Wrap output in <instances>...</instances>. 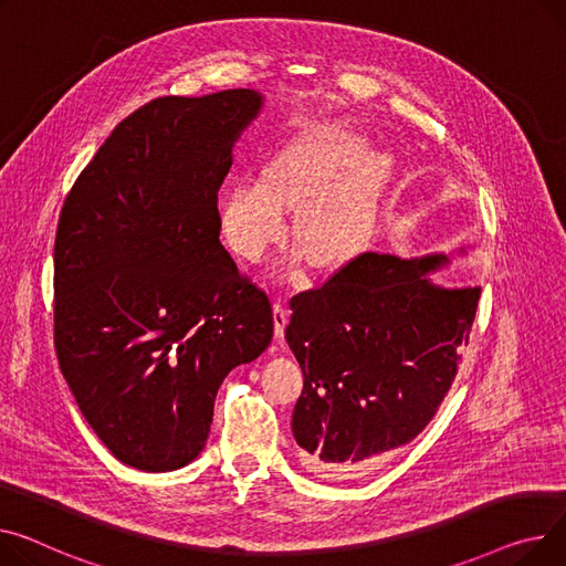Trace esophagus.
Listing matches in <instances>:
<instances>
[{
	"instance_id": "esophagus-1",
	"label": "esophagus",
	"mask_w": 566,
	"mask_h": 566,
	"mask_svg": "<svg viewBox=\"0 0 566 566\" xmlns=\"http://www.w3.org/2000/svg\"><path fill=\"white\" fill-rule=\"evenodd\" d=\"M273 321H275V336L282 338L284 336V327L289 323V312H286V307H284V303H282L280 297L273 303Z\"/></svg>"
}]
</instances>
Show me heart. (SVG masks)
<instances>
[{
	"mask_svg": "<svg viewBox=\"0 0 566 566\" xmlns=\"http://www.w3.org/2000/svg\"><path fill=\"white\" fill-rule=\"evenodd\" d=\"M368 149V138L353 129H318L286 143L263 181L239 179L222 193L224 241L241 259L261 263L286 237V209L300 205L293 239L310 261L318 269L344 263L366 239L391 172L389 155Z\"/></svg>",
	"mask_w": 566,
	"mask_h": 566,
	"instance_id": "obj_1",
	"label": "heart"
}]
</instances>
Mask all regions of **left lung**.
<instances>
[{
	"instance_id": "left-lung-1",
	"label": "left lung",
	"mask_w": 566,
	"mask_h": 566,
	"mask_svg": "<svg viewBox=\"0 0 566 566\" xmlns=\"http://www.w3.org/2000/svg\"><path fill=\"white\" fill-rule=\"evenodd\" d=\"M448 263L441 252H366L323 286L291 297L286 344L305 375L291 428L297 458L314 475H359L432 421L480 300V286L430 280Z\"/></svg>"
}]
</instances>
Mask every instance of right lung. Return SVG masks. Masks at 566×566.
<instances>
[{
  "instance_id": "right-lung-1",
  "label": "right lung",
  "mask_w": 566,
  "mask_h": 566,
  "mask_svg": "<svg viewBox=\"0 0 566 566\" xmlns=\"http://www.w3.org/2000/svg\"><path fill=\"white\" fill-rule=\"evenodd\" d=\"M250 88L159 97L127 116L70 188L54 241V346L113 458L175 471L213 400L273 338L271 300L220 243L218 188L259 116Z\"/></svg>"
}]
</instances>
